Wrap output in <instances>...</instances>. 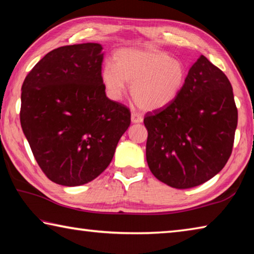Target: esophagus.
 <instances>
[{
	"label": "esophagus",
	"instance_id": "esophagus-1",
	"mask_svg": "<svg viewBox=\"0 0 254 254\" xmlns=\"http://www.w3.org/2000/svg\"><path fill=\"white\" fill-rule=\"evenodd\" d=\"M143 121L142 115L139 113H132L131 114V122L132 123H141Z\"/></svg>",
	"mask_w": 254,
	"mask_h": 254
}]
</instances>
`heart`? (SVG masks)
Here are the masks:
<instances>
[{"instance_id":"obj_1","label":"heart","mask_w":254,"mask_h":254,"mask_svg":"<svg viewBox=\"0 0 254 254\" xmlns=\"http://www.w3.org/2000/svg\"><path fill=\"white\" fill-rule=\"evenodd\" d=\"M101 79L107 96L121 100L131 84V96L140 109L158 111L169 106L183 91L187 68L180 59L152 48H124L113 64L102 68Z\"/></svg>"}]
</instances>
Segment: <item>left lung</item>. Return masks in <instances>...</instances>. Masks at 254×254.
I'll return each mask as SVG.
<instances>
[{
	"label": "left lung",
	"instance_id": "obj_1",
	"mask_svg": "<svg viewBox=\"0 0 254 254\" xmlns=\"http://www.w3.org/2000/svg\"><path fill=\"white\" fill-rule=\"evenodd\" d=\"M143 122L154 177L178 189L204 184L223 169L233 148L238 110L230 80L201 55L175 102L149 112Z\"/></svg>",
	"mask_w": 254,
	"mask_h": 254
}]
</instances>
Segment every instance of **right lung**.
<instances>
[{
	"label": "right lung",
	"instance_id": "obj_1",
	"mask_svg": "<svg viewBox=\"0 0 254 254\" xmlns=\"http://www.w3.org/2000/svg\"><path fill=\"white\" fill-rule=\"evenodd\" d=\"M100 44L59 47L29 72L21 88L20 121L38 165L68 187L95 179L113 159L131 122L101 79Z\"/></svg>",
	"mask_w": 254,
	"mask_h": 254
}]
</instances>
